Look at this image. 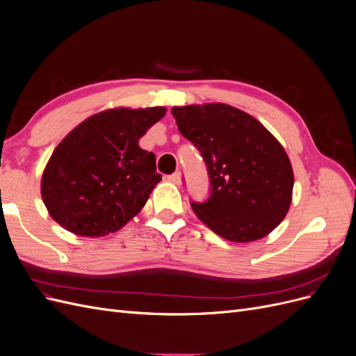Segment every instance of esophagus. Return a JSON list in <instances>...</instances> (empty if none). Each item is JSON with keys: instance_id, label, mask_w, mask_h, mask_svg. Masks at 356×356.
I'll return each instance as SVG.
<instances>
[{"instance_id": "esophagus-1", "label": "esophagus", "mask_w": 356, "mask_h": 356, "mask_svg": "<svg viewBox=\"0 0 356 356\" xmlns=\"http://www.w3.org/2000/svg\"><path fill=\"white\" fill-rule=\"evenodd\" d=\"M168 179H169L170 182H174V184H177V186H181V184H182V175H181V172H175V174L169 175Z\"/></svg>"}]
</instances>
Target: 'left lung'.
<instances>
[{
	"label": "left lung",
	"instance_id": "left-lung-1",
	"mask_svg": "<svg viewBox=\"0 0 356 356\" xmlns=\"http://www.w3.org/2000/svg\"><path fill=\"white\" fill-rule=\"evenodd\" d=\"M172 114L208 166L211 197L191 203L197 218L230 242L273 232L289 211L294 187L281 143L255 117L227 104L174 106Z\"/></svg>",
	"mask_w": 356,
	"mask_h": 356
}]
</instances>
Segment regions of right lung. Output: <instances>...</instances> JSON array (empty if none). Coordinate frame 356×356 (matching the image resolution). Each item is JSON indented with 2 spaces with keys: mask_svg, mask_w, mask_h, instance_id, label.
<instances>
[{
  "mask_svg": "<svg viewBox=\"0 0 356 356\" xmlns=\"http://www.w3.org/2000/svg\"><path fill=\"white\" fill-rule=\"evenodd\" d=\"M166 111L117 106L75 126L42 170L41 197L50 217L88 238L124 227L161 181L154 153L139 147V139Z\"/></svg>",
  "mask_w": 356,
  "mask_h": 356,
  "instance_id": "add662e5",
  "label": "right lung"
}]
</instances>
